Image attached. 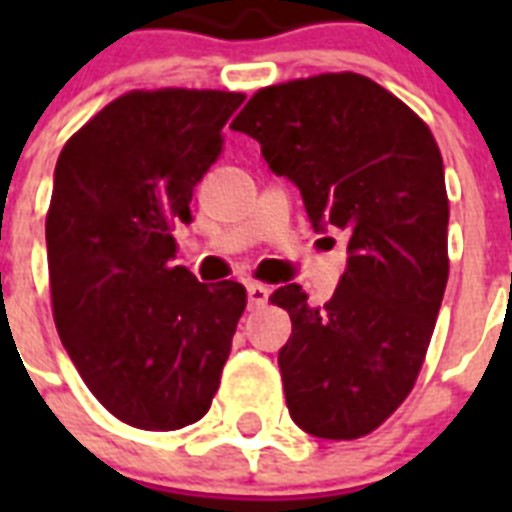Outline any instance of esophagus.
I'll return each instance as SVG.
<instances>
[{
	"label": "esophagus",
	"instance_id": "obj_1",
	"mask_svg": "<svg viewBox=\"0 0 512 512\" xmlns=\"http://www.w3.org/2000/svg\"><path fill=\"white\" fill-rule=\"evenodd\" d=\"M247 295H249V305H252V308H263V305L268 303L271 289L265 287V284H260V281H252V284H247Z\"/></svg>",
	"mask_w": 512,
	"mask_h": 512
}]
</instances>
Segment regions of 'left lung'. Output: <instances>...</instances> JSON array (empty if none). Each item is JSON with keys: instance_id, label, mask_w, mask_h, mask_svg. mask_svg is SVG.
I'll return each mask as SVG.
<instances>
[{"instance_id": "obj_1", "label": "left lung", "mask_w": 512, "mask_h": 512, "mask_svg": "<svg viewBox=\"0 0 512 512\" xmlns=\"http://www.w3.org/2000/svg\"><path fill=\"white\" fill-rule=\"evenodd\" d=\"M231 130L300 188L316 231L348 233L340 287L324 305L300 284L271 303L292 319L279 350L292 420L353 441L412 393L449 279V199L433 132L369 76L342 71L257 90Z\"/></svg>"}]
</instances>
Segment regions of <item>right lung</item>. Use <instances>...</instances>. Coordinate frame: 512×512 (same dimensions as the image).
<instances>
[{
	"mask_svg": "<svg viewBox=\"0 0 512 512\" xmlns=\"http://www.w3.org/2000/svg\"><path fill=\"white\" fill-rule=\"evenodd\" d=\"M241 92L132 90L74 132L47 209L52 319L92 396L140 430L201 420L247 308L239 281L172 265Z\"/></svg>",
	"mask_w": 512,
	"mask_h": 512,
	"instance_id": "1",
	"label": "right lung"
}]
</instances>
